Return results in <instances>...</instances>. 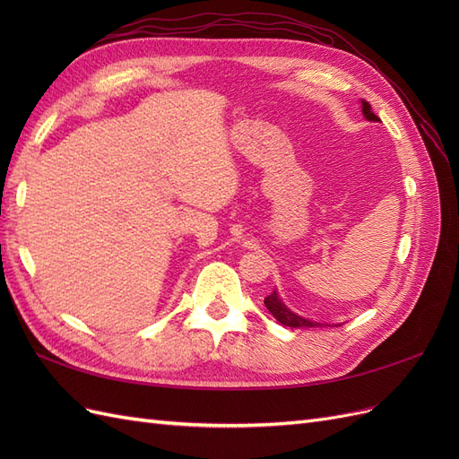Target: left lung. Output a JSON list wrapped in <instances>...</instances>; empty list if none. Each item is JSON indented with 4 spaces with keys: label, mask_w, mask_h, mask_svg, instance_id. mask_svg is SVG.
Wrapping results in <instances>:
<instances>
[{
    "label": "left lung",
    "mask_w": 459,
    "mask_h": 459,
    "mask_svg": "<svg viewBox=\"0 0 459 459\" xmlns=\"http://www.w3.org/2000/svg\"><path fill=\"white\" fill-rule=\"evenodd\" d=\"M362 115L369 122H379V117L373 115L371 105L368 101H364V100H362ZM264 304H266V308L270 310V314L277 319V322L287 325V327H322V325H325V324H319V322H314V319L302 317V316H299L295 312H290L283 304V300L280 299V295H277L275 289H273L272 295H268L266 299H264Z\"/></svg>",
    "instance_id": "left-lung-1"
}]
</instances>
